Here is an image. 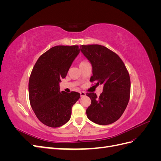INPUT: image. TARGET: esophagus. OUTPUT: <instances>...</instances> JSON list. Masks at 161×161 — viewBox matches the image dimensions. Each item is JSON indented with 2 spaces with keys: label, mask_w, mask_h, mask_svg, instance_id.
Masks as SVG:
<instances>
[{
  "label": "esophagus",
  "mask_w": 161,
  "mask_h": 161,
  "mask_svg": "<svg viewBox=\"0 0 161 161\" xmlns=\"http://www.w3.org/2000/svg\"><path fill=\"white\" fill-rule=\"evenodd\" d=\"M80 96H81V97H84V96H85V95H86L85 92H84V91H81V92H80Z\"/></svg>",
  "instance_id": "obj_1"
}]
</instances>
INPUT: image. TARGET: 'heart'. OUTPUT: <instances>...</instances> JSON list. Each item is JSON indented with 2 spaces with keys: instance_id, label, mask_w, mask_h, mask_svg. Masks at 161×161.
<instances>
[{
  "instance_id": "1",
  "label": "heart",
  "mask_w": 161,
  "mask_h": 161,
  "mask_svg": "<svg viewBox=\"0 0 161 161\" xmlns=\"http://www.w3.org/2000/svg\"><path fill=\"white\" fill-rule=\"evenodd\" d=\"M89 62L87 60H81L80 62V65H82V64H86V63Z\"/></svg>"
}]
</instances>
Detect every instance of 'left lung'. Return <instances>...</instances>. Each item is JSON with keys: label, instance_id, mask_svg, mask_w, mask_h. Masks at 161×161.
Segmentation results:
<instances>
[{"label": "left lung", "instance_id": "obj_1", "mask_svg": "<svg viewBox=\"0 0 161 161\" xmlns=\"http://www.w3.org/2000/svg\"><path fill=\"white\" fill-rule=\"evenodd\" d=\"M80 51L91 63L92 76L90 81L103 85L99 97L87 92L91 104L86 114L92 122L109 125L119 119L130 100L131 82L124 62L114 52L98 44L82 45Z\"/></svg>", "mask_w": 161, "mask_h": 161}]
</instances>
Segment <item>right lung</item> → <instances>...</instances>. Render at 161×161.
I'll return each instance as SVG.
<instances>
[{"mask_svg": "<svg viewBox=\"0 0 161 161\" xmlns=\"http://www.w3.org/2000/svg\"><path fill=\"white\" fill-rule=\"evenodd\" d=\"M80 52L79 46H56L43 53L34 65L29 80L30 105L37 119L51 128L69 121L72 107L79 92L59 91L72 62Z\"/></svg>", "mask_w": 161, "mask_h": 161, "instance_id": "obj_1", "label": "right lung"}]
</instances>
